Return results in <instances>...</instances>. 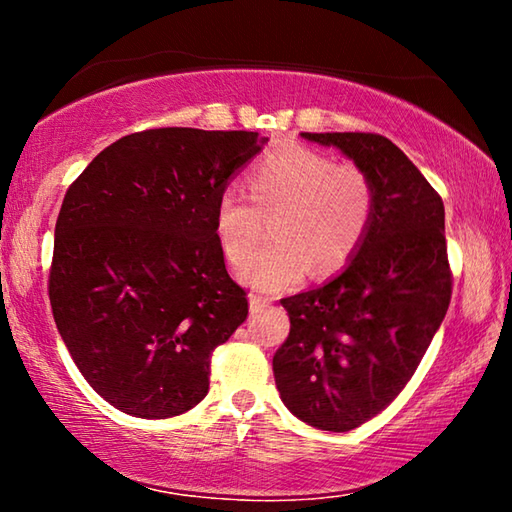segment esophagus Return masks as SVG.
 <instances>
[{"label": "esophagus", "mask_w": 512, "mask_h": 512, "mask_svg": "<svg viewBox=\"0 0 512 512\" xmlns=\"http://www.w3.org/2000/svg\"><path fill=\"white\" fill-rule=\"evenodd\" d=\"M268 298H262V296H250V314H259L264 307H268Z\"/></svg>", "instance_id": "obj_1"}]
</instances>
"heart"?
<instances>
[{
	"label": "heart",
	"instance_id": "b5f03b06",
	"mask_svg": "<svg viewBox=\"0 0 512 512\" xmlns=\"http://www.w3.org/2000/svg\"><path fill=\"white\" fill-rule=\"evenodd\" d=\"M250 198L223 189L214 212L216 241L232 266H241L271 221L273 241L250 259L241 280L259 291L300 282L341 268L359 248L372 216V185L354 164H334L327 153L289 144L259 160L248 173Z\"/></svg>",
	"mask_w": 512,
	"mask_h": 512
}]
</instances>
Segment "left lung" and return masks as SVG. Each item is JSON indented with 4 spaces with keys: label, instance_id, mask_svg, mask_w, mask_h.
I'll return each instance as SVG.
<instances>
[{
    "label": "left lung",
    "instance_id": "8db88e82",
    "mask_svg": "<svg viewBox=\"0 0 512 512\" xmlns=\"http://www.w3.org/2000/svg\"><path fill=\"white\" fill-rule=\"evenodd\" d=\"M366 173L372 216L348 266L284 298L291 332L273 357L287 409L323 431H350L402 393L452 298L445 205L420 169L375 133H302Z\"/></svg>",
    "mask_w": 512,
    "mask_h": 512
}]
</instances>
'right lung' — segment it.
<instances>
[{
    "label": "right lung",
    "instance_id": "obj_1",
    "mask_svg": "<svg viewBox=\"0 0 512 512\" xmlns=\"http://www.w3.org/2000/svg\"><path fill=\"white\" fill-rule=\"evenodd\" d=\"M266 142L153 128L110 144L67 189L51 311L76 368L115 409L173 418L210 391L214 348L248 316L216 241V201Z\"/></svg>",
    "mask_w": 512,
    "mask_h": 512
}]
</instances>
